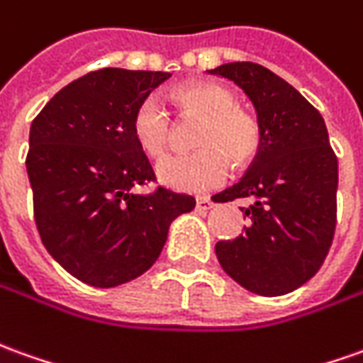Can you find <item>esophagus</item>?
Returning <instances> with one entry per match:
<instances>
[{
    "label": "esophagus",
    "instance_id": "esophagus-1",
    "mask_svg": "<svg viewBox=\"0 0 363 363\" xmlns=\"http://www.w3.org/2000/svg\"><path fill=\"white\" fill-rule=\"evenodd\" d=\"M212 206H214V202L208 199V196H199V199H196V208H199V210H210Z\"/></svg>",
    "mask_w": 363,
    "mask_h": 363
}]
</instances>
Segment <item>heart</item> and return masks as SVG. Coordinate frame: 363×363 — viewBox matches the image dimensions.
I'll return each mask as SVG.
<instances>
[{
	"label": "heart",
	"mask_w": 363,
	"mask_h": 363,
	"mask_svg": "<svg viewBox=\"0 0 363 363\" xmlns=\"http://www.w3.org/2000/svg\"><path fill=\"white\" fill-rule=\"evenodd\" d=\"M174 100L186 116L200 118L199 151L167 155L157 163L159 181L174 190L202 192L220 186L230 174V161L238 167L257 155L263 139L261 123L250 111L238 108L230 90L208 82L177 88ZM171 113L155 94L145 96L131 118L138 145L149 157H161L171 141Z\"/></svg>",
	"instance_id": "b5f03b06"
}]
</instances>
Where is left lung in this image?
I'll return each instance as SVG.
<instances>
[{
	"label": "left lung",
	"mask_w": 363,
	"mask_h": 363,
	"mask_svg": "<svg viewBox=\"0 0 363 363\" xmlns=\"http://www.w3.org/2000/svg\"><path fill=\"white\" fill-rule=\"evenodd\" d=\"M208 72L242 88L263 131L242 181L212 196L252 200L245 208L252 224L235 240L216 243L218 261L255 295H287L314 277L330 250L338 159L318 110L269 68L228 62Z\"/></svg>",
	"instance_id": "obj_1"
}]
</instances>
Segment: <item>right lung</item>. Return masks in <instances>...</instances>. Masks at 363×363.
Returning <instances> with one entry per match:
<instances>
[{
    "label": "right lung",
    "mask_w": 363,
    "mask_h": 363,
    "mask_svg": "<svg viewBox=\"0 0 363 363\" xmlns=\"http://www.w3.org/2000/svg\"><path fill=\"white\" fill-rule=\"evenodd\" d=\"M169 72L102 68L65 86L33 120L27 174L43 245L72 277L110 289L143 275L196 200L159 186L131 118Z\"/></svg>",
    "instance_id": "1"
}]
</instances>
